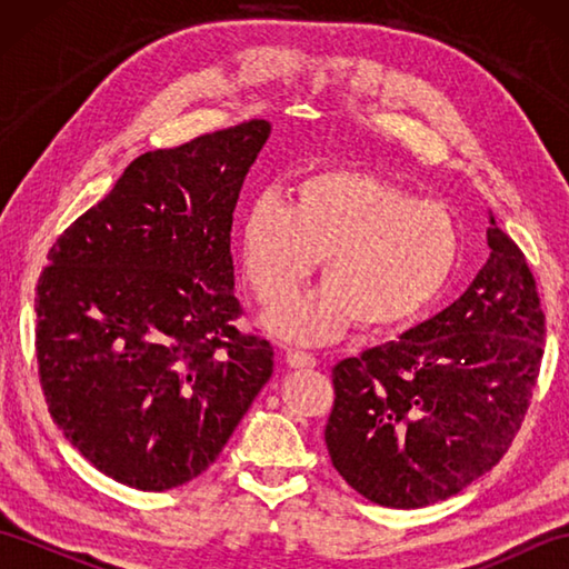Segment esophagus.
Returning a JSON list of instances; mask_svg holds the SVG:
<instances>
[{"mask_svg":"<svg viewBox=\"0 0 569 569\" xmlns=\"http://www.w3.org/2000/svg\"><path fill=\"white\" fill-rule=\"evenodd\" d=\"M286 365L291 369H312L318 365V359L308 352H298V349H288Z\"/></svg>","mask_w":569,"mask_h":569,"instance_id":"34e87169","label":"esophagus"}]
</instances>
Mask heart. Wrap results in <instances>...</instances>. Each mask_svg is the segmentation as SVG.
Instances as JSON below:
<instances>
[{
	"label": "heart",
	"instance_id": "obj_1",
	"mask_svg": "<svg viewBox=\"0 0 569 569\" xmlns=\"http://www.w3.org/2000/svg\"><path fill=\"white\" fill-rule=\"evenodd\" d=\"M459 244L447 204L355 168L300 178L291 208L261 192L239 227L241 271L263 306L290 295L321 259L326 286L266 316L273 335L303 345L328 342L352 320L361 330L413 320L450 281Z\"/></svg>",
	"mask_w": 569,
	"mask_h": 569
}]
</instances>
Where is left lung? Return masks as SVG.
<instances>
[{
	"instance_id": "8db88e82",
	"label": "left lung",
	"mask_w": 569,
	"mask_h": 569,
	"mask_svg": "<svg viewBox=\"0 0 569 569\" xmlns=\"http://www.w3.org/2000/svg\"><path fill=\"white\" fill-rule=\"evenodd\" d=\"M489 259L450 308L332 369L325 445L361 497L420 509L509 450L533 396L546 316L523 251L489 217Z\"/></svg>"
}]
</instances>
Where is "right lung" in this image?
I'll return each mask as SVG.
<instances>
[{"label":"right lung","mask_w":569,"mask_h":569,"mask_svg":"<svg viewBox=\"0 0 569 569\" xmlns=\"http://www.w3.org/2000/svg\"><path fill=\"white\" fill-rule=\"evenodd\" d=\"M263 119L139 156L48 251L36 286L43 396L70 445L119 485L166 491L222 452L273 373L241 335L229 251Z\"/></svg>","instance_id":"1"}]
</instances>
